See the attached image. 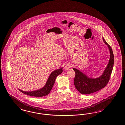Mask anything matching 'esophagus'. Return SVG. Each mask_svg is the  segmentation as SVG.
Masks as SVG:
<instances>
[{
    "mask_svg": "<svg viewBox=\"0 0 125 125\" xmlns=\"http://www.w3.org/2000/svg\"><path fill=\"white\" fill-rule=\"evenodd\" d=\"M72 67V65L70 63H68V64H66V65L65 66V70H67L68 69L71 68Z\"/></svg>",
    "mask_w": 125,
    "mask_h": 125,
    "instance_id": "obj_1",
    "label": "esophagus"
}]
</instances>
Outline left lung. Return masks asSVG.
Listing matches in <instances>:
<instances>
[{"instance_id":"obj_1","label":"left lung","mask_w":125,"mask_h":125,"mask_svg":"<svg viewBox=\"0 0 125 125\" xmlns=\"http://www.w3.org/2000/svg\"><path fill=\"white\" fill-rule=\"evenodd\" d=\"M103 40L109 48L110 58L109 63L101 76L96 78H90L80 70L75 68L73 69L75 73L74 84L77 90L81 94H88L95 93L104 88L108 83L113 70L114 56L111 47L108 44L104 38H103Z\"/></svg>"}]
</instances>
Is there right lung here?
<instances>
[{
  "instance_id": "1",
  "label": "right lung",
  "mask_w": 125,
  "mask_h": 125,
  "mask_svg": "<svg viewBox=\"0 0 125 125\" xmlns=\"http://www.w3.org/2000/svg\"><path fill=\"white\" fill-rule=\"evenodd\" d=\"M62 68L58 69L53 71L51 73L48 79L44 86L38 90H35L31 92H25L19 89V90L21 93L29 95L31 96L36 97H41L47 95L50 93L54 85L56 77L62 72Z\"/></svg>"
}]
</instances>
